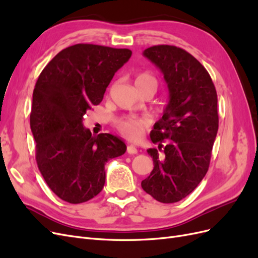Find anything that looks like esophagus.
Returning a JSON list of instances; mask_svg holds the SVG:
<instances>
[{
  "mask_svg": "<svg viewBox=\"0 0 258 258\" xmlns=\"http://www.w3.org/2000/svg\"><path fill=\"white\" fill-rule=\"evenodd\" d=\"M127 153L130 154V155L138 154V148L134 144H130V145L127 146Z\"/></svg>",
  "mask_w": 258,
  "mask_h": 258,
  "instance_id": "1",
  "label": "esophagus"
}]
</instances>
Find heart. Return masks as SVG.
<instances>
[{
    "label": "heart",
    "mask_w": 258,
    "mask_h": 258,
    "mask_svg": "<svg viewBox=\"0 0 258 258\" xmlns=\"http://www.w3.org/2000/svg\"><path fill=\"white\" fill-rule=\"evenodd\" d=\"M146 83L153 84L155 87L157 86L155 77L152 76L151 74L142 73L138 75V77L136 79V85L146 84ZM145 127H146L145 121L139 118H128V119L120 120L118 122V128L121 134L126 138L131 140H135L141 137Z\"/></svg>",
    "instance_id": "obj_1"
}]
</instances>
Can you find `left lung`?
Listing matches in <instances>:
<instances>
[{
  "label": "left lung",
  "instance_id": "1",
  "mask_svg": "<svg viewBox=\"0 0 258 258\" xmlns=\"http://www.w3.org/2000/svg\"><path fill=\"white\" fill-rule=\"evenodd\" d=\"M143 56L162 73L169 100L150 135L162 154L147 150L154 169L141 186L157 201L173 204L188 196L208 172L218 130L217 95L205 67L184 49L158 45Z\"/></svg>",
  "mask_w": 258,
  "mask_h": 258
}]
</instances>
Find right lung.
Instances as JSON below:
<instances>
[{"instance_id":"obj_1","label":"right lung","mask_w":258,"mask_h":258,"mask_svg":"<svg viewBox=\"0 0 258 258\" xmlns=\"http://www.w3.org/2000/svg\"><path fill=\"white\" fill-rule=\"evenodd\" d=\"M131 54L126 48L76 44L57 53L38 76L30 115L37 167L49 188L70 204L97 196L106 162L126 153L120 138L91 136L83 120Z\"/></svg>"}]
</instances>
